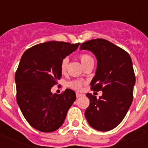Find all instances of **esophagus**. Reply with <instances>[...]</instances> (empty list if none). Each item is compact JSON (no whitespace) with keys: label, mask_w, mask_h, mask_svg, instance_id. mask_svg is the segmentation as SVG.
<instances>
[{"label":"esophagus","mask_w":148,"mask_h":148,"mask_svg":"<svg viewBox=\"0 0 148 148\" xmlns=\"http://www.w3.org/2000/svg\"><path fill=\"white\" fill-rule=\"evenodd\" d=\"M83 94H82V93H79V92H76V97L77 98H79V97H81V96H83Z\"/></svg>","instance_id":"obj_1"}]
</instances>
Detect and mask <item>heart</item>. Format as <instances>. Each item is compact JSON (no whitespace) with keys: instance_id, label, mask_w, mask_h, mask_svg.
<instances>
[{"instance_id":"b5f03b06","label":"heart","mask_w":148,"mask_h":148,"mask_svg":"<svg viewBox=\"0 0 148 148\" xmlns=\"http://www.w3.org/2000/svg\"><path fill=\"white\" fill-rule=\"evenodd\" d=\"M78 58L80 59L81 62L83 64V66H86L87 64H90V63L93 62V58H92V56H90L87 53H82L78 56ZM68 58H65L61 61V64H60V70L62 74H64L66 72V69H67L68 65ZM84 84V82L80 80H74L69 82L67 83V86L70 88L73 89L75 90H80L82 88V87Z\"/></svg>"}]
</instances>
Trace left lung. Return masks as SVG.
<instances>
[{
    "instance_id": "obj_1",
    "label": "left lung",
    "mask_w": 148,
    "mask_h": 148,
    "mask_svg": "<svg viewBox=\"0 0 148 148\" xmlns=\"http://www.w3.org/2000/svg\"><path fill=\"white\" fill-rule=\"evenodd\" d=\"M80 49L91 51L97 58L95 75L91 90H101L99 99L87 93L90 105L85 110L89 125L100 131L118 126L126 116L133 101L136 76L130 55L103 38L92 39L81 44Z\"/></svg>"
}]
</instances>
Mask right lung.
I'll use <instances>...</instances> for the list:
<instances>
[{"instance_id":"1","label":"right lung","mask_w":148,"mask_h":148,"mask_svg":"<svg viewBox=\"0 0 148 148\" xmlns=\"http://www.w3.org/2000/svg\"><path fill=\"white\" fill-rule=\"evenodd\" d=\"M79 44L48 41L27 49L21 58L15 75L17 103L29 124L39 131L58 129L76 99L70 89L53 94L51 88L61 77V61Z\"/></svg>"}]
</instances>
